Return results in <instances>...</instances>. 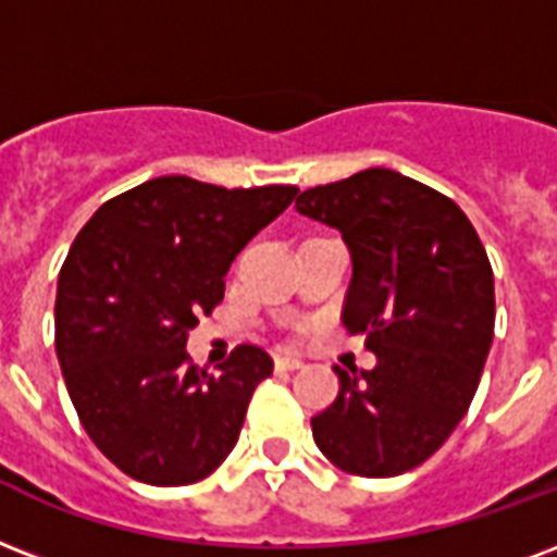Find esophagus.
<instances>
[{"label": "esophagus", "mask_w": 557, "mask_h": 557, "mask_svg": "<svg viewBox=\"0 0 557 557\" xmlns=\"http://www.w3.org/2000/svg\"><path fill=\"white\" fill-rule=\"evenodd\" d=\"M274 368L277 371H297V368H304V359H297V356H274Z\"/></svg>", "instance_id": "obj_1"}]
</instances>
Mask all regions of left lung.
<instances>
[{
  "instance_id": "8db88e82",
  "label": "left lung",
  "mask_w": 557,
  "mask_h": 557,
  "mask_svg": "<svg viewBox=\"0 0 557 557\" xmlns=\"http://www.w3.org/2000/svg\"><path fill=\"white\" fill-rule=\"evenodd\" d=\"M338 227L354 257L345 330L376 368L335 364L338 397L312 418L318 449L345 473L400 476L444 447L465 418L494 342V271L453 198L392 169L297 195Z\"/></svg>"
}]
</instances>
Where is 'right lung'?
Masks as SVG:
<instances>
[{
	"label": "right lung",
	"mask_w": 557,
	"mask_h": 557,
	"mask_svg": "<svg viewBox=\"0 0 557 557\" xmlns=\"http://www.w3.org/2000/svg\"><path fill=\"white\" fill-rule=\"evenodd\" d=\"M297 186L224 189L165 175L110 198L81 227L54 300V350L81 426L137 482H201L236 447L274 362L239 345L219 373L195 368L189 330L222 304L245 245Z\"/></svg>",
	"instance_id": "add662e5"
}]
</instances>
